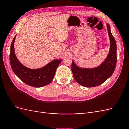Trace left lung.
Wrapping results in <instances>:
<instances>
[{
	"label": "left lung",
	"mask_w": 129,
	"mask_h": 129,
	"mask_svg": "<svg viewBox=\"0 0 129 129\" xmlns=\"http://www.w3.org/2000/svg\"><path fill=\"white\" fill-rule=\"evenodd\" d=\"M110 39V49L104 61L95 68H81L72 61V71L75 81L82 86L94 87L103 83L114 73L117 62V46L109 25L107 24Z\"/></svg>",
	"instance_id": "8db88e82"
}]
</instances>
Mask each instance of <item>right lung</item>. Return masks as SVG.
Segmentation results:
<instances>
[{
    "label": "right lung",
    "instance_id": "right-lung-1",
    "mask_svg": "<svg viewBox=\"0 0 129 129\" xmlns=\"http://www.w3.org/2000/svg\"><path fill=\"white\" fill-rule=\"evenodd\" d=\"M15 37L16 36L11 43L10 54V64L14 74L25 83L33 87H42L49 84L62 60H54L40 68H27L22 64L15 56L14 48Z\"/></svg>",
    "mask_w": 129,
    "mask_h": 129
}]
</instances>
